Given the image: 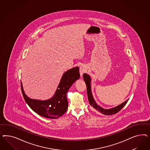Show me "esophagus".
<instances>
[{
	"instance_id": "obj_1",
	"label": "esophagus",
	"mask_w": 150,
	"mask_h": 150,
	"mask_svg": "<svg viewBox=\"0 0 150 150\" xmlns=\"http://www.w3.org/2000/svg\"><path fill=\"white\" fill-rule=\"evenodd\" d=\"M86 71V68L85 65H81L80 68V75L82 76V74L84 73H85Z\"/></svg>"
}]
</instances>
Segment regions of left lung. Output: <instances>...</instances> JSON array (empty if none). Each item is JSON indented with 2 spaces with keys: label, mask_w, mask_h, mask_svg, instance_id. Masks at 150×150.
<instances>
[{
  "label": "left lung",
  "mask_w": 150,
  "mask_h": 150,
  "mask_svg": "<svg viewBox=\"0 0 150 150\" xmlns=\"http://www.w3.org/2000/svg\"><path fill=\"white\" fill-rule=\"evenodd\" d=\"M83 77L86 85L87 94V97H88V100L89 101L90 105H91L93 108H94L97 111L99 112L100 113L106 115H110L115 114L117 113L118 112H119L124 107V105L127 104L129 99L124 102L122 104L118 105V106L113 107L112 108L105 109L101 107L99 105H97V103L96 102L95 100L92 95V91H91V79L90 76L86 73H84L83 74Z\"/></svg>",
  "instance_id": "left-lung-1"
}]
</instances>
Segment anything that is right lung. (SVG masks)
<instances>
[{
	"label": "right lung",
	"instance_id": "right-lung-1",
	"mask_svg": "<svg viewBox=\"0 0 150 150\" xmlns=\"http://www.w3.org/2000/svg\"><path fill=\"white\" fill-rule=\"evenodd\" d=\"M79 68L74 67L64 73L54 95L47 100H35L25 93L23 83L21 87L23 98L28 106L37 114L45 118L57 119L65 113L68 107L67 93L73 83L80 78Z\"/></svg>",
	"mask_w": 150,
	"mask_h": 150
}]
</instances>
